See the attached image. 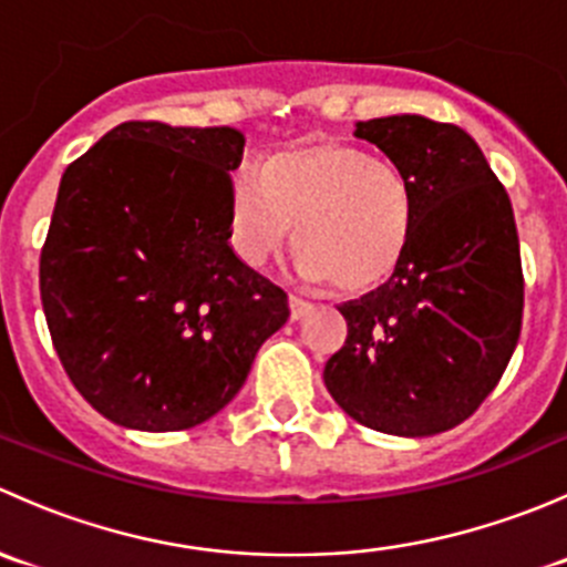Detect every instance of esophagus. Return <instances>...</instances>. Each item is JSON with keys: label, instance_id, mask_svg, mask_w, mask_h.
<instances>
[{"label": "esophagus", "instance_id": "1", "mask_svg": "<svg viewBox=\"0 0 567 567\" xmlns=\"http://www.w3.org/2000/svg\"><path fill=\"white\" fill-rule=\"evenodd\" d=\"M288 307H290V320H301V318L310 316V312H312V305H310V301L299 299V296H290Z\"/></svg>", "mask_w": 567, "mask_h": 567}]
</instances>
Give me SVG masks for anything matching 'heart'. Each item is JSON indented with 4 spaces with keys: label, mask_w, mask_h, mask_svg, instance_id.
Returning a JSON list of instances; mask_svg holds the SVG:
<instances>
[{
    "label": "heart",
    "mask_w": 567,
    "mask_h": 567,
    "mask_svg": "<svg viewBox=\"0 0 567 567\" xmlns=\"http://www.w3.org/2000/svg\"><path fill=\"white\" fill-rule=\"evenodd\" d=\"M416 225L420 199L409 177L362 147L279 153L230 183V238L247 266H266L293 227L296 271L351 296L390 282Z\"/></svg>",
    "instance_id": "heart-1"
}]
</instances>
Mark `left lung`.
Instances as JSON below:
<instances>
[{"instance_id": "left-lung-1", "label": "left lung", "mask_w": 567, "mask_h": 567, "mask_svg": "<svg viewBox=\"0 0 567 567\" xmlns=\"http://www.w3.org/2000/svg\"><path fill=\"white\" fill-rule=\"evenodd\" d=\"M414 186L420 225L386 285L340 307L346 346L326 390L348 416L433 436L477 411L516 351L524 274L513 205L477 142L453 123L394 114L357 123Z\"/></svg>"}]
</instances>
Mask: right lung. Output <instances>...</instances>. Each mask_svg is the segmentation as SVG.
<instances>
[{"label":"right lung","instance_id":"obj_1","mask_svg":"<svg viewBox=\"0 0 567 567\" xmlns=\"http://www.w3.org/2000/svg\"><path fill=\"white\" fill-rule=\"evenodd\" d=\"M236 128L123 123L65 169L40 251L51 342L79 394L136 431L225 409L290 316L230 238Z\"/></svg>","mask_w":567,"mask_h":567}]
</instances>
